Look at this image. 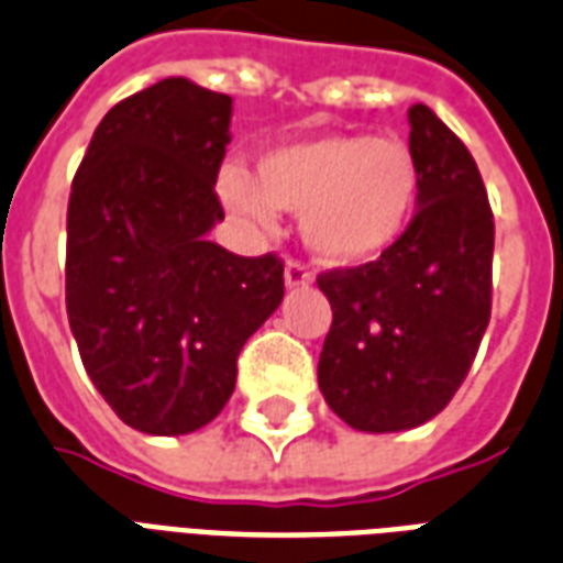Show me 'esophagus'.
<instances>
[{"mask_svg":"<svg viewBox=\"0 0 563 563\" xmlns=\"http://www.w3.org/2000/svg\"><path fill=\"white\" fill-rule=\"evenodd\" d=\"M286 286L289 289H298V286H310L312 283V274L307 272V265H300V263H289L286 265Z\"/></svg>","mask_w":563,"mask_h":563,"instance_id":"34e87169","label":"esophagus"}]
</instances>
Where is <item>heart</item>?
<instances>
[{
	"instance_id": "heart-1",
	"label": "heart",
	"mask_w": 563,
	"mask_h": 563,
	"mask_svg": "<svg viewBox=\"0 0 563 563\" xmlns=\"http://www.w3.org/2000/svg\"><path fill=\"white\" fill-rule=\"evenodd\" d=\"M422 195L419 165L405 141L328 132L274 144L253 162V177L227 165L218 197L256 233H272L280 212L300 214V235L316 260L354 268L401 242Z\"/></svg>"
}]
</instances>
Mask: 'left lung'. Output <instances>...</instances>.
Listing matches in <instances>:
<instances>
[{
  "mask_svg": "<svg viewBox=\"0 0 563 563\" xmlns=\"http://www.w3.org/2000/svg\"><path fill=\"white\" fill-rule=\"evenodd\" d=\"M407 120L422 177L407 233L375 263L319 277L333 310L319 357L321 396L368 434L434 419L490 321L493 212L478 165L428 106L416 102Z\"/></svg>",
  "mask_w": 563,
  "mask_h": 563,
  "instance_id": "left-lung-1",
  "label": "left lung"
}]
</instances>
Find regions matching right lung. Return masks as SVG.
Returning a JSON list of instances; mask_svg holds the SVG:
<instances>
[{"label": "right lung", "instance_id": "add662e5", "mask_svg": "<svg viewBox=\"0 0 563 563\" xmlns=\"http://www.w3.org/2000/svg\"><path fill=\"white\" fill-rule=\"evenodd\" d=\"M233 100L170 76L100 120L67 206V319L85 372L135 431L191 434L283 300L274 253L209 242Z\"/></svg>", "mask_w": 563, "mask_h": 563}]
</instances>
